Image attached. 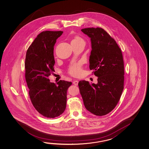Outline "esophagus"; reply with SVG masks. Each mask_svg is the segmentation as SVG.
Here are the masks:
<instances>
[{
  "label": "esophagus",
  "mask_w": 149,
  "mask_h": 149,
  "mask_svg": "<svg viewBox=\"0 0 149 149\" xmlns=\"http://www.w3.org/2000/svg\"><path fill=\"white\" fill-rule=\"evenodd\" d=\"M73 84L74 85L77 86L78 84V81H77V80L74 81L73 82Z\"/></svg>",
  "instance_id": "obj_1"
}]
</instances>
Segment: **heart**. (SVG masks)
<instances>
[{"label": "heart", "mask_w": 149, "mask_h": 149, "mask_svg": "<svg viewBox=\"0 0 149 149\" xmlns=\"http://www.w3.org/2000/svg\"><path fill=\"white\" fill-rule=\"evenodd\" d=\"M84 41L83 39L79 36H76L72 42H79ZM82 71L81 64L80 63H77L72 65L68 69V72L70 74L73 76H79L81 75Z\"/></svg>", "instance_id": "heart-1"}]
</instances>
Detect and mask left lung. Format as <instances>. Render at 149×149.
Returning <instances> with one entry per match:
<instances>
[{"label": "left lung", "mask_w": 149, "mask_h": 149, "mask_svg": "<svg viewBox=\"0 0 149 149\" xmlns=\"http://www.w3.org/2000/svg\"><path fill=\"white\" fill-rule=\"evenodd\" d=\"M81 31L91 39L89 68L98 77L97 84L79 81L80 93L88 111L103 116L116 106L124 89L122 51L114 39L102 28H86Z\"/></svg>", "instance_id": "8db88e82"}]
</instances>
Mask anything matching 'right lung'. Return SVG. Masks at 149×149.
Here are the masks:
<instances>
[{
  "instance_id": "obj_1",
  "label": "right lung",
  "mask_w": 149,
  "mask_h": 149,
  "mask_svg": "<svg viewBox=\"0 0 149 149\" xmlns=\"http://www.w3.org/2000/svg\"><path fill=\"white\" fill-rule=\"evenodd\" d=\"M62 31H44L37 35L26 52L25 79L29 97L35 109L48 118H55L65 110L67 90L72 82L51 83L48 77L54 72V44Z\"/></svg>"
}]
</instances>
